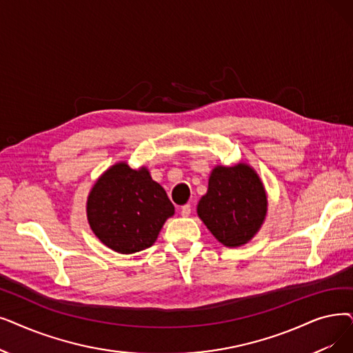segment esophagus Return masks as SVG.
I'll use <instances>...</instances> for the list:
<instances>
[{
	"label": "esophagus",
	"instance_id": "1",
	"mask_svg": "<svg viewBox=\"0 0 353 353\" xmlns=\"http://www.w3.org/2000/svg\"><path fill=\"white\" fill-rule=\"evenodd\" d=\"M180 213H181V216H185V218L190 216V213H192V206H190V205H185V206H181V210H180Z\"/></svg>",
	"mask_w": 353,
	"mask_h": 353
}]
</instances>
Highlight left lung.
I'll return each instance as SVG.
<instances>
[{"instance_id": "obj_1", "label": "left lung", "mask_w": 353, "mask_h": 353, "mask_svg": "<svg viewBox=\"0 0 353 353\" xmlns=\"http://www.w3.org/2000/svg\"><path fill=\"white\" fill-rule=\"evenodd\" d=\"M267 194L252 167L239 163L216 165L209 177L208 193L197 205V214L212 235L225 247L250 242L264 223Z\"/></svg>"}]
</instances>
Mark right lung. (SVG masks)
Listing matches in <instances>:
<instances>
[{
	"label": "right lung",
	"instance_id": "obj_1",
	"mask_svg": "<svg viewBox=\"0 0 353 353\" xmlns=\"http://www.w3.org/2000/svg\"><path fill=\"white\" fill-rule=\"evenodd\" d=\"M86 213L90 229L103 245L119 254H134L156 242L174 206L147 167L134 170L121 161L97 180Z\"/></svg>",
	"mask_w": 353,
	"mask_h": 353
}]
</instances>
